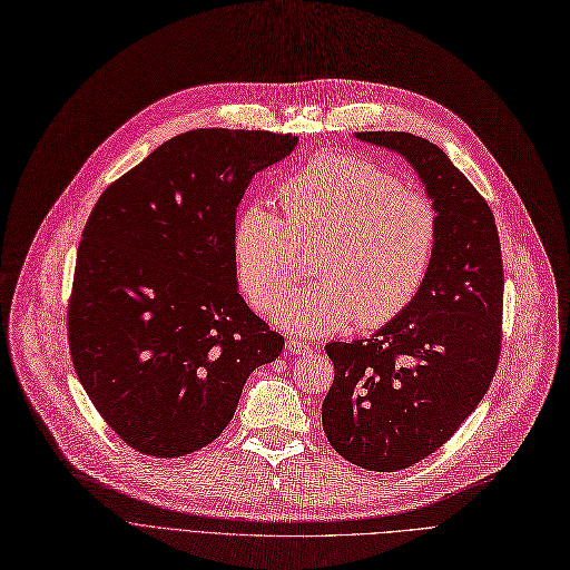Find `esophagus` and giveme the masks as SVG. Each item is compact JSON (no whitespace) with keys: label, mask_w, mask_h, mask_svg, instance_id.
Here are the masks:
<instances>
[{"label":"esophagus","mask_w":570,"mask_h":570,"mask_svg":"<svg viewBox=\"0 0 570 570\" xmlns=\"http://www.w3.org/2000/svg\"><path fill=\"white\" fill-rule=\"evenodd\" d=\"M311 345L299 341V338H289L287 341V352H292V355H311Z\"/></svg>","instance_id":"esophagus-1"}]
</instances>
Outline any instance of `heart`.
Returning <instances> with one entry per match:
<instances>
[{
	"mask_svg": "<svg viewBox=\"0 0 570 570\" xmlns=\"http://www.w3.org/2000/svg\"><path fill=\"white\" fill-rule=\"evenodd\" d=\"M285 218L264 202L236 215L232 255L240 289L268 313L298 275L296 242L317 239L316 278L286 297L274 322L294 334H330L355 317L381 327L409 308L436 259V206L371 159L327 153L287 176Z\"/></svg>",
	"mask_w": 570,
	"mask_h": 570,
	"instance_id": "1",
	"label": "heart"
}]
</instances>
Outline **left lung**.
Wrapping results in <instances>:
<instances>
[{
  "mask_svg": "<svg viewBox=\"0 0 570 570\" xmlns=\"http://www.w3.org/2000/svg\"><path fill=\"white\" fill-rule=\"evenodd\" d=\"M399 153L436 206L441 238L415 302L364 341L327 343L332 448L392 473L439 450L490 390L501 350L503 262L494 215L450 157L409 131H355Z\"/></svg>",
  "mask_w": 570,
  "mask_h": 570,
  "instance_id": "1",
  "label": "left lung"
}]
</instances>
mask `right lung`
Wrapping results in <instances>:
<instances>
[{"label":"right lung","instance_id":"1","mask_svg":"<svg viewBox=\"0 0 570 570\" xmlns=\"http://www.w3.org/2000/svg\"><path fill=\"white\" fill-rule=\"evenodd\" d=\"M292 134L193 129L108 185L76 255L69 350L99 415L134 450L183 456L220 436L248 375L283 352L238 294L236 208Z\"/></svg>","mask_w":570,"mask_h":570}]
</instances>
